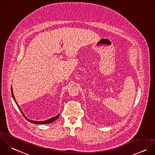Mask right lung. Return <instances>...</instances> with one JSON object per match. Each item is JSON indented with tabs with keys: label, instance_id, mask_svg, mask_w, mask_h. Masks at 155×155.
<instances>
[{
	"label": "right lung",
	"instance_id": "obj_1",
	"mask_svg": "<svg viewBox=\"0 0 155 155\" xmlns=\"http://www.w3.org/2000/svg\"><path fill=\"white\" fill-rule=\"evenodd\" d=\"M11 94H12V98H13V100H14V101H15V103H16V104H17V107H18V109L20 110V111H21V114H23V115L24 116V117L28 121H29L30 123H34V124H49V123H52L53 121H54L55 120H56L59 117H60V114H58L57 115H56V116H55V117H52V118H49V119H48V120H45V121H34V120H29L28 118H27L25 116V115L23 114V112L21 111V110L20 109V107L18 106V105L17 104V102H16V101H15V98H14V94H13V91H12V86H11Z\"/></svg>",
	"mask_w": 155,
	"mask_h": 155
}]
</instances>
